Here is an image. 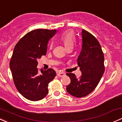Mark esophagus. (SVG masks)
<instances>
[{"mask_svg": "<svg viewBox=\"0 0 122 122\" xmlns=\"http://www.w3.org/2000/svg\"><path fill=\"white\" fill-rule=\"evenodd\" d=\"M65 75V73L62 72H57V75L59 77H62V76H64Z\"/></svg>", "mask_w": 122, "mask_h": 122, "instance_id": "esophagus-1", "label": "esophagus"}]
</instances>
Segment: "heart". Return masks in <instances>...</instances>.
<instances>
[{
    "instance_id": "b5f03b06",
    "label": "heart",
    "mask_w": 122,
    "mask_h": 122,
    "mask_svg": "<svg viewBox=\"0 0 122 122\" xmlns=\"http://www.w3.org/2000/svg\"><path fill=\"white\" fill-rule=\"evenodd\" d=\"M59 39L64 43L66 48H72L75 43V36L72 30H68L62 33L59 36ZM52 44H51L50 47L52 48Z\"/></svg>"
}]
</instances>
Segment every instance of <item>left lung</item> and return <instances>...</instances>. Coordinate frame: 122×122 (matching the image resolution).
I'll return each mask as SVG.
<instances>
[{
    "instance_id": "left-lung-1",
    "label": "left lung",
    "mask_w": 122,
    "mask_h": 122,
    "mask_svg": "<svg viewBox=\"0 0 122 122\" xmlns=\"http://www.w3.org/2000/svg\"><path fill=\"white\" fill-rule=\"evenodd\" d=\"M82 49L77 59L82 75L77 78L74 74L66 73L71 79L66 91L76 98L86 97L91 93L105 72L104 55L98 40L84 29L82 31Z\"/></svg>"
}]
</instances>
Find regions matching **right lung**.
<instances>
[{
	"label": "right lung",
	"instance_id": "add662e5",
	"mask_svg": "<svg viewBox=\"0 0 122 122\" xmlns=\"http://www.w3.org/2000/svg\"><path fill=\"white\" fill-rule=\"evenodd\" d=\"M56 30L37 29L27 33L15 46L10 68L16 89L24 98L37 101L46 97L48 84L55 78L53 69L38 71L37 60L47 54L48 41Z\"/></svg>",
	"mask_w": 122,
	"mask_h": 122
}]
</instances>
